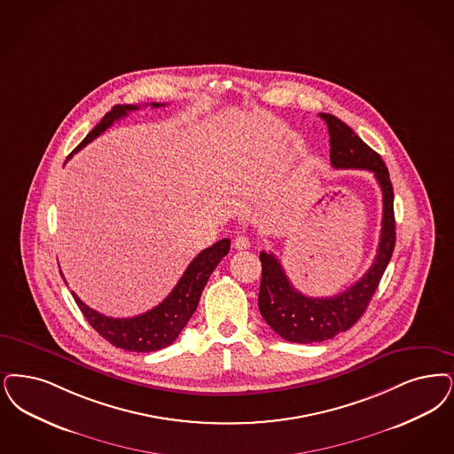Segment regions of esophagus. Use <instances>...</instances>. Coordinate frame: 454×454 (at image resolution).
Wrapping results in <instances>:
<instances>
[{
  "instance_id": "34e87169",
  "label": "esophagus",
  "mask_w": 454,
  "mask_h": 454,
  "mask_svg": "<svg viewBox=\"0 0 454 454\" xmlns=\"http://www.w3.org/2000/svg\"><path fill=\"white\" fill-rule=\"evenodd\" d=\"M233 247L236 250H247V248H250V239L245 235H238L233 239Z\"/></svg>"
}]
</instances>
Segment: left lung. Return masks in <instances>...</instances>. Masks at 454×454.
Segmentation results:
<instances>
[{
    "label": "left lung",
    "mask_w": 454,
    "mask_h": 454,
    "mask_svg": "<svg viewBox=\"0 0 454 454\" xmlns=\"http://www.w3.org/2000/svg\"><path fill=\"white\" fill-rule=\"evenodd\" d=\"M319 116L326 121L329 131L331 165L334 168H364L373 172L381 189L383 216L375 262L360 280L333 297H308L295 291L278 258L273 254L260 252V314L280 338L302 345L331 340L362 317L395 248L394 187L380 155L336 116L327 113H321Z\"/></svg>",
    "instance_id": "obj_1"
}]
</instances>
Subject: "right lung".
Segmentation results:
<instances>
[{"instance_id": "right-lung-1", "label": "right lung", "mask_w": 454, "mask_h": 454, "mask_svg": "<svg viewBox=\"0 0 454 454\" xmlns=\"http://www.w3.org/2000/svg\"><path fill=\"white\" fill-rule=\"evenodd\" d=\"M153 108L165 106L160 103H152ZM140 106L137 105H116L105 114V118L92 128L90 135L77 145L74 153L88 145L96 137H99L106 128L111 127L116 120L127 116L129 111H135ZM73 153L67 157V160ZM230 252V239H219L209 248L202 250L185 269V272L177 282V286L163 299L159 306L146 310L140 316L118 319L108 317L94 309L88 308L73 292L74 299L88 323L91 325L106 341L125 351L137 353H150L162 349L165 346L172 345L182 329L194 314L200 304V294L207 284L213 270L216 269L224 254ZM62 275V273H60ZM66 280V278H64Z\"/></svg>"}]
</instances>
